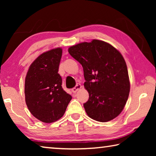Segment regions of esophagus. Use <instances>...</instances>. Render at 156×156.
I'll use <instances>...</instances> for the list:
<instances>
[{
  "label": "esophagus",
  "mask_w": 156,
  "mask_h": 156,
  "mask_svg": "<svg viewBox=\"0 0 156 156\" xmlns=\"http://www.w3.org/2000/svg\"><path fill=\"white\" fill-rule=\"evenodd\" d=\"M82 88V86L80 84H76V85L75 86V87H73V89H72V91L73 92V93H76L79 89H80Z\"/></svg>",
  "instance_id": "obj_1"
}]
</instances>
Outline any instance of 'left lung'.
<instances>
[{"label":"left lung","mask_w":156,"mask_h":156,"mask_svg":"<svg viewBox=\"0 0 156 156\" xmlns=\"http://www.w3.org/2000/svg\"><path fill=\"white\" fill-rule=\"evenodd\" d=\"M69 54L80 63L89 100L84 108L89 117L108 122L120 114L127 101L130 83L125 60L112 44L99 40L70 47Z\"/></svg>","instance_id":"8db88e82"}]
</instances>
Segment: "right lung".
<instances>
[{
	"label": "right lung",
	"instance_id": "right-lung-1",
	"mask_svg": "<svg viewBox=\"0 0 156 156\" xmlns=\"http://www.w3.org/2000/svg\"><path fill=\"white\" fill-rule=\"evenodd\" d=\"M62 53L60 47L43 53L31 63L26 75V105L34 117L45 123L62 118L72 98L62 89L58 73Z\"/></svg>",
	"mask_w": 156,
	"mask_h": 156
}]
</instances>
